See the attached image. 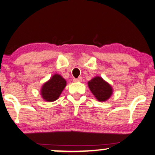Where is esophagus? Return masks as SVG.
I'll return each instance as SVG.
<instances>
[{
    "instance_id": "esophagus-1",
    "label": "esophagus",
    "mask_w": 155,
    "mask_h": 155,
    "mask_svg": "<svg viewBox=\"0 0 155 155\" xmlns=\"http://www.w3.org/2000/svg\"><path fill=\"white\" fill-rule=\"evenodd\" d=\"M74 82H81L82 81V77H79L78 78H74Z\"/></svg>"
}]
</instances>
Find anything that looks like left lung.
I'll return each mask as SVG.
<instances>
[{"label":"left lung","instance_id":"1","mask_svg":"<svg viewBox=\"0 0 155 155\" xmlns=\"http://www.w3.org/2000/svg\"><path fill=\"white\" fill-rule=\"evenodd\" d=\"M87 84L91 91L98 101H106L111 96L112 87L102 78L95 77Z\"/></svg>","mask_w":155,"mask_h":155}]
</instances>
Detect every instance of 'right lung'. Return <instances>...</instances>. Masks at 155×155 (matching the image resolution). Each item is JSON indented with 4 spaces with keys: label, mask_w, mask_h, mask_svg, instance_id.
<instances>
[{
    "label": "right lung",
    "mask_w": 155,
    "mask_h": 155,
    "mask_svg": "<svg viewBox=\"0 0 155 155\" xmlns=\"http://www.w3.org/2000/svg\"><path fill=\"white\" fill-rule=\"evenodd\" d=\"M66 81L62 76L55 74L41 87V95L44 100L49 102L56 101L66 86Z\"/></svg>",
    "instance_id": "obj_1"
}]
</instances>
